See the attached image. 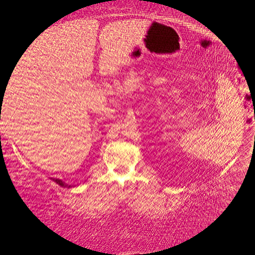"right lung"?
I'll list each match as a JSON object with an SVG mask.
<instances>
[{"label": "right lung", "instance_id": "obj_1", "mask_svg": "<svg viewBox=\"0 0 255 255\" xmlns=\"http://www.w3.org/2000/svg\"><path fill=\"white\" fill-rule=\"evenodd\" d=\"M51 180H53L54 182H56L58 185H60V186L61 187H68V188H70L71 187V185H68V184H66V183H64L63 181H61V180H59V179H53V177H52V179Z\"/></svg>", "mask_w": 255, "mask_h": 255}]
</instances>
